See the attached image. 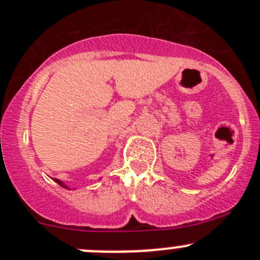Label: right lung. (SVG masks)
Listing matches in <instances>:
<instances>
[{
  "label": "right lung",
  "mask_w": 260,
  "mask_h": 260,
  "mask_svg": "<svg viewBox=\"0 0 260 260\" xmlns=\"http://www.w3.org/2000/svg\"><path fill=\"white\" fill-rule=\"evenodd\" d=\"M54 180H55V181H56V182H57V183H59V185H60V186H62V187L68 188V187H67V186H65V185H64V183H62V182H61V181H60V180H57V179H54Z\"/></svg>",
  "instance_id": "add662e5"
}]
</instances>
